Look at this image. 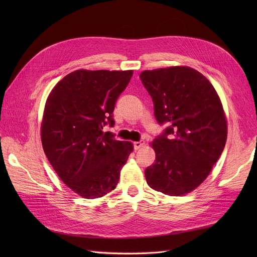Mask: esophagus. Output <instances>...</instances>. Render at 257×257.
I'll return each instance as SVG.
<instances>
[{"instance_id": "34e87169", "label": "esophagus", "mask_w": 257, "mask_h": 257, "mask_svg": "<svg viewBox=\"0 0 257 257\" xmlns=\"http://www.w3.org/2000/svg\"><path fill=\"white\" fill-rule=\"evenodd\" d=\"M144 145H145V142H144V141H141V142H135V143H134V149H135V150L141 149L142 147H144Z\"/></svg>"}]
</instances>
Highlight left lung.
<instances>
[{"label":"left lung","instance_id":"8db88e82","mask_svg":"<svg viewBox=\"0 0 257 257\" xmlns=\"http://www.w3.org/2000/svg\"><path fill=\"white\" fill-rule=\"evenodd\" d=\"M139 77L155 118L169 125L151 143L155 162L145 170L147 183L165 195H184L206 180L223 152L227 121L222 102L211 82L189 66L144 71Z\"/></svg>","mask_w":257,"mask_h":257}]
</instances>
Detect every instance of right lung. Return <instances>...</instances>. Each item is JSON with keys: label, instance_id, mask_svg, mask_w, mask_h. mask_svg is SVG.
<instances>
[{"label": "right lung", "instance_id": "1", "mask_svg": "<svg viewBox=\"0 0 257 257\" xmlns=\"http://www.w3.org/2000/svg\"><path fill=\"white\" fill-rule=\"evenodd\" d=\"M133 71L78 69L54 85L45 104L41 125L44 152L69 189L83 198H98L118 184L120 172L134 147L115 141L116 99Z\"/></svg>", "mask_w": 257, "mask_h": 257}]
</instances>
